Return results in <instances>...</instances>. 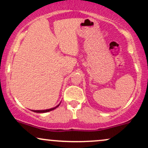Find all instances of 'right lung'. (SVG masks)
Returning a JSON list of instances; mask_svg holds the SVG:
<instances>
[{
  "label": "right lung",
  "instance_id": "1",
  "mask_svg": "<svg viewBox=\"0 0 148 148\" xmlns=\"http://www.w3.org/2000/svg\"><path fill=\"white\" fill-rule=\"evenodd\" d=\"M59 105H60V103H59V104L57 106L54 107V108H50V109H47V110H42V111H33L35 112V113H47V112H49V111H53V110H54V109H55V108H56L57 107H58V106H59Z\"/></svg>",
  "mask_w": 148,
  "mask_h": 148
}]
</instances>
